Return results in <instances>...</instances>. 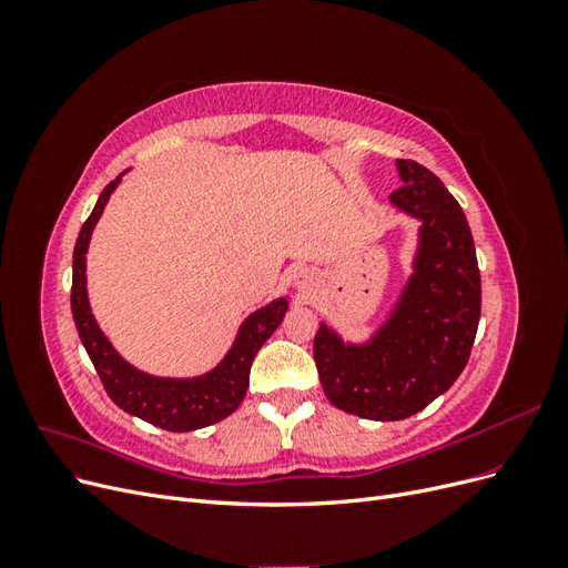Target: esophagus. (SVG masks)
Instances as JSON below:
<instances>
[{
	"label": "esophagus",
	"mask_w": 568,
	"mask_h": 568,
	"mask_svg": "<svg viewBox=\"0 0 568 568\" xmlns=\"http://www.w3.org/2000/svg\"><path fill=\"white\" fill-rule=\"evenodd\" d=\"M311 284H313V272H311V270H298V272L294 274V286H296L298 291L311 288Z\"/></svg>",
	"instance_id": "1"
}]
</instances>
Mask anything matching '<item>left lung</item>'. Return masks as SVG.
<instances>
[{
	"label": "left lung",
	"mask_w": 568,
	"mask_h": 568,
	"mask_svg": "<svg viewBox=\"0 0 568 568\" xmlns=\"http://www.w3.org/2000/svg\"><path fill=\"white\" fill-rule=\"evenodd\" d=\"M403 186L388 203L417 220L409 274L367 338L320 322L315 365L329 403L372 422L417 415L467 365L480 317V274L467 215L432 170L395 161Z\"/></svg>",
	"instance_id": "left-lung-1"
}]
</instances>
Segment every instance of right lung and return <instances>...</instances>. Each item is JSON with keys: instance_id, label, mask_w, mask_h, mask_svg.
<instances>
[{"instance_id": "add662e5", "label": "right lung", "mask_w": 568, "mask_h": 568, "mask_svg": "<svg viewBox=\"0 0 568 568\" xmlns=\"http://www.w3.org/2000/svg\"><path fill=\"white\" fill-rule=\"evenodd\" d=\"M123 170L113 182L99 194L92 215L84 220L73 251V288H71V311L75 329L88 351L92 365L104 384L109 398L125 409L128 415L140 417L165 432H196V428L211 426L230 417L242 405L248 390V372L253 357L263 348V343L274 334L288 311V296H280L267 305L257 307L242 324L230 351L220 363L196 376H156L130 365L120 355L109 336L92 313L88 296V251L92 232L104 213L111 194L123 180Z\"/></svg>"}]
</instances>
